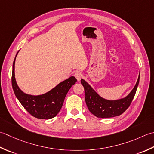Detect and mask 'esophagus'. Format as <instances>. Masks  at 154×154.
Instances as JSON below:
<instances>
[{"label": "esophagus", "mask_w": 154, "mask_h": 154, "mask_svg": "<svg viewBox=\"0 0 154 154\" xmlns=\"http://www.w3.org/2000/svg\"><path fill=\"white\" fill-rule=\"evenodd\" d=\"M74 76L76 77V78L78 81H79L80 80L82 77V74L80 72H76L74 74Z\"/></svg>", "instance_id": "obj_1"}]
</instances>
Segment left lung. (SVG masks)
Returning <instances> with one entry per match:
<instances>
[{"label":"left lung","mask_w":154,"mask_h":154,"mask_svg":"<svg viewBox=\"0 0 154 154\" xmlns=\"http://www.w3.org/2000/svg\"><path fill=\"white\" fill-rule=\"evenodd\" d=\"M140 75L133 90L126 97L116 100H108L102 98L86 82L81 79V84L84 88L85 101L90 112L98 118H106L120 116L130 106L139 84Z\"/></svg>","instance_id":"1"}]
</instances>
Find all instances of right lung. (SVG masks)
Here are the masks:
<instances>
[{
  "label": "right lung",
  "instance_id": "add662e5",
  "mask_svg": "<svg viewBox=\"0 0 154 154\" xmlns=\"http://www.w3.org/2000/svg\"><path fill=\"white\" fill-rule=\"evenodd\" d=\"M16 57L13 62L12 73V85L16 97L32 116L45 120L54 118L61 109L68 90L76 82V78L70 77L44 94L38 96L27 94L19 88L16 82L14 75Z\"/></svg>",
  "mask_w": 154,
  "mask_h": 154
}]
</instances>
